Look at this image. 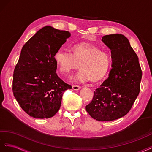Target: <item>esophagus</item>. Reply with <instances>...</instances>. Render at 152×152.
Listing matches in <instances>:
<instances>
[{
	"mask_svg": "<svg viewBox=\"0 0 152 152\" xmlns=\"http://www.w3.org/2000/svg\"><path fill=\"white\" fill-rule=\"evenodd\" d=\"M72 88L74 90H78L81 88V86H78V85H72Z\"/></svg>",
	"mask_w": 152,
	"mask_h": 152,
	"instance_id": "obj_1",
	"label": "esophagus"
}]
</instances>
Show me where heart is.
I'll use <instances>...</instances> for the list:
<instances>
[{"label": "heart", "mask_w": 152, "mask_h": 152, "mask_svg": "<svg viewBox=\"0 0 152 152\" xmlns=\"http://www.w3.org/2000/svg\"><path fill=\"white\" fill-rule=\"evenodd\" d=\"M72 50V53L64 49L55 52V61L60 72L69 75L80 65L81 70L75 77L76 81L85 83L91 80L96 83L104 78L111 65L109 52L88 42L77 43Z\"/></svg>", "instance_id": "b5f03b06"}]
</instances>
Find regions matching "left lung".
<instances>
[{
    "label": "left lung",
    "mask_w": 152,
    "mask_h": 152,
    "mask_svg": "<svg viewBox=\"0 0 152 152\" xmlns=\"http://www.w3.org/2000/svg\"><path fill=\"white\" fill-rule=\"evenodd\" d=\"M102 41L111 50L112 68L107 78L94 91L86 110L94 119L104 122L128 113L140 93L142 71L126 37L110 34L103 36Z\"/></svg>",
    "instance_id": "left-lung-1"
}]
</instances>
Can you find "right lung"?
<instances>
[{"label": "right lung", "mask_w": 152, "mask_h": 152, "mask_svg": "<svg viewBox=\"0 0 152 152\" xmlns=\"http://www.w3.org/2000/svg\"><path fill=\"white\" fill-rule=\"evenodd\" d=\"M70 32L46 26L25 43L15 67L12 92L23 110L36 118H48L58 111L65 90L72 86L56 73L55 52Z\"/></svg>", "instance_id": "right-lung-1"}]
</instances>
